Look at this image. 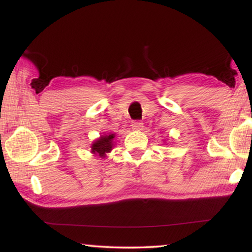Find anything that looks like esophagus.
<instances>
[{"label":"esophagus","mask_w":252,"mask_h":252,"mask_svg":"<svg viewBox=\"0 0 252 252\" xmlns=\"http://www.w3.org/2000/svg\"><path fill=\"white\" fill-rule=\"evenodd\" d=\"M131 127L135 130H140L143 128V122L142 121H134L131 122Z\"/></svg>","instance_id":"esophagus-1"}]
</instances>
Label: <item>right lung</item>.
I'll return each instance as SVG.
<instances>
[{
	"label": "right lung",
	"mask_w": 252,
	"mask_h": 252,
	"mask_svg": "<svg viewBox=\"0 0 252 252\" xmlns=\"http://www.w3.org/2000/svg\"><path fill=\"white\" fill-rule=\"evenodd\" d=\"M115 137L114 134L101 136L92 145V151L94 154H98V156H105L106 153H109L113 147V139Z\"/></svg>",
	"instance_id": "1"
}]
</instances>
